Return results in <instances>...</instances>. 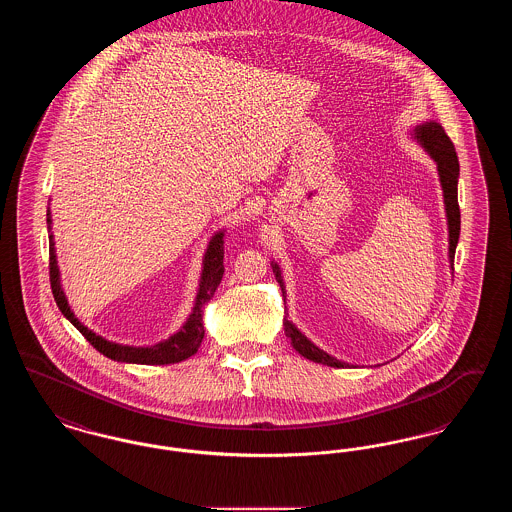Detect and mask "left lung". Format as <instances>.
<instances>
[{"label": "left lung", "mask_w": 512, "mask_h": 512, "mask_svg": "<svg viewBox=\"0 0 512 512\" xmlns=\"http://www.w3.org/2000/svg\"><path fill=\"white\" fill-rule=\"evenodd\" d=\"M414 140L424 147V151L434 159L438 165L439 184L443 190V203H445V217H447V230H449V265L453 268V259H455V249L459 244V234H461V211H459V199H457V184H459V159L453 142L441 128V124L436 121H426L418 126H414ZM272 272L282 288V293L286 297V286L282 278V270L278 263H270ZM284 332L292 340L293 349L303 355L305 359L320 363V365L334 366V368H343L345 363L338 361L336 357L328 355L322 351L313 341L309 340L305 334L299 332V328L288 320V313L284 318Z\"/></svg>", "instance_id": "obj_1"}]
</instances>
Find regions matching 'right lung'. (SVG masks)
<instances>
[{
	"instance_id": "1",
	"label": "right lung",
	"mask_w": 512,
	"mask_h": 512,
	"mask_svg": "<svg viewBox=\"0 0 512 512\" xmlns=\"http://www.w3.org/2000/svg\"><path fill=\"white\" fill-rule=\"evenodd\" d=\"M48 236H49V282H51V292L55 297V303L59 311L67 317V320L73 324L74 328L90 341L99 353L105 357L119 361V363H132V365H174L180 363L188 357H192L195 351L199 349L205 330H203V307L211 301V297L217 292L222 274H224V230H219L205 249L203 255V265H201V276H199V286H197V295H195L194 309L182 328L174 332L171 338L157 341L153 345H122L115 341L105 340L103 336H98L94 330L84 326L78 318L74 317L71 311V305L67 301V295L63 292L61 286V272L57 267V255H55V240L51 232V211L48 209Z\"/></svg>"
}]
</instances>
